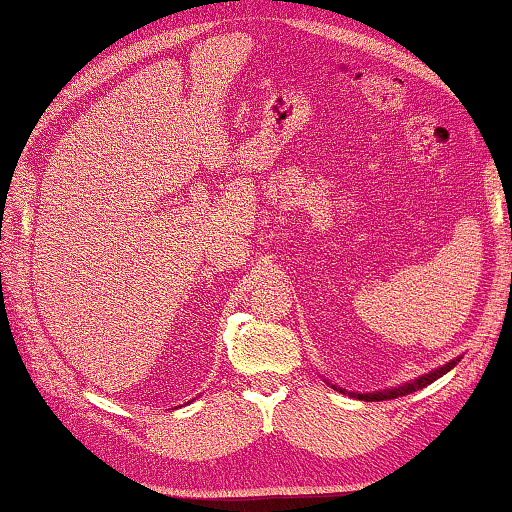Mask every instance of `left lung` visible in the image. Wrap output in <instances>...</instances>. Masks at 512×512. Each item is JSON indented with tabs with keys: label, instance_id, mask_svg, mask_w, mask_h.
<instances>
[{
	"label": "left lung",
	"instance_id": "obj_1",
	"mask_svg": "<svg viewBox=\"0 0 512 512\" xmlns=\"http://www.w3.org/2000/svg\"><path fill=\"white\" fill-rule=\"evenodd\" d=\"M456 362H461V357H459V360H452V362H447V364H443V366H438V369L429 371V373H425V375H420L418 380L402 384V387H396V389H384V391H373V393H351V396L357 398V400H366V402H380V400H393V398L407 396V393H414V391H418V389H425L427 384H432L434 380L443 378V375H445L447 371L454 369ZM333 389L344 393V389L335 387V384H333Z\"/></svg>",
	"mask_w": 512,
	"mask_h": 512
}]
</instances>
